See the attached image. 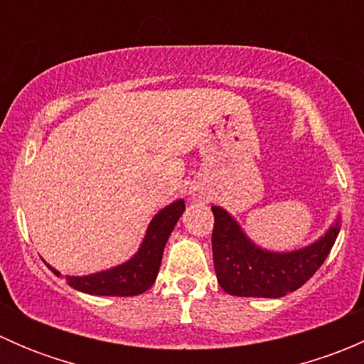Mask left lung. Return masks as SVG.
Instances as JSON below:
<instances>
[{
	"label": "left lung",
	"instance_id": "8db88e82",
	"mask_svg": "<svg viewBox=\"0 0 364 364\" xmlns=\"http://www.w3.org/2000/svg\"><path fill=\"white\" fill-rule=\"evenodd\" d=\"M213 262L218 284L227 294L282 297L306 284L322 266L340 232V216L328 232L294 252H269L257 247L225 209L211 205Z\"/></svg>",
	"mask_w": 364,
	"mask_h": 364
}]
</instances>
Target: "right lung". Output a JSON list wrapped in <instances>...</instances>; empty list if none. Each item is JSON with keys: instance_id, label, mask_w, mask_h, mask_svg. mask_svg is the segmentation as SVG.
I'll return each instance as SVG.
<instances>
[{"instance_id": "1", "label": "right lung", "mask_w": 364, "mask_h": 364, "mask_svg": "<svg viewBox=\"0 0 364 364\" xmlns=\"http://www.w3.org/2000/svg\"><path fill=\"white\" fill-rule=\"evenodd\" d=\"M185 211V200L178 199L176 203L165 205L149 222L146 236L142 240L137 253L127 262L100 273L86 274V277H65L70 287L93 296H139L148 291L156 280L161 255L165 243L174 230L179 216ZM56 277H61L60 271L47 264Z\"/></svg>"}]
</instances>
